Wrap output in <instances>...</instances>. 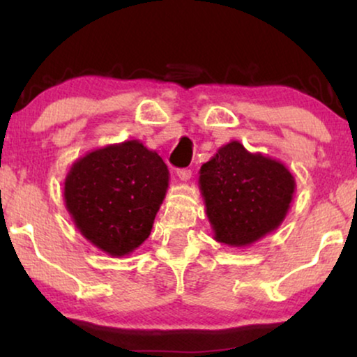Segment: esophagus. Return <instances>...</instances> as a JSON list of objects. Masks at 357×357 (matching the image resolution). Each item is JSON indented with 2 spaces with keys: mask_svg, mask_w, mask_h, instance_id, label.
Masks as SVG:
<instances>
[{
  "mask_svg": "<svg viewBox=\"0 0 357 357\" xmlns=\"http://www.w3.org/2000/svg\"><path fill=\"white\" fill-rule=\"evenodd\" d=\"M177 175H178V178L182 180V182H188V180L192 178V170H190V169H178Z\"/></svg>",
  "mask_w": 357,
  "mask_h": 357,
  "instance_id": "esophagus-1",
  "label": "esophagus"
}]
</instances>
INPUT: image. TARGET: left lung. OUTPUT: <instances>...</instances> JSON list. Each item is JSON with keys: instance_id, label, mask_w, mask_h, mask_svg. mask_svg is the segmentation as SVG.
I'll list each match as a JSON object with an SVG mask.
<instances>
[{"instance_id": "obj_1", "label": "left lung", "mask_w": 357, "mask_h": 357, "mask_svg": "<svg viewBox=\"0 0 357 357\" xmlns=\"http://www.w3.org/2000/svg\"><path fill=\"white\" fill-rule=\"evenodd\" d=\"M198 183L214 238L229 247L252 245L276 231L296 192L294 175L281 160L250 153L238 141L202 165Z\"/></svg>"}]
</instances>
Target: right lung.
Wrapping results in <instances>:
<instances>
[{
    "label": "right lung",
    "instance_id": "1",
    "mask_svg": "<svg viewBox=\"0 0 357 357\" xmlns=\"http://www.w3.org/2000/svg\"><path fill=\"white\" fill-rule=\"evenodd\" d=\"M169 188L162 158L138 139L94 149L71 165L65 206L81 236L110 257L136 250Z\"/></svg>",
    "mask_w": 357,
    "mask_h": 357
}]
</instances>
